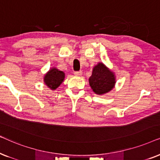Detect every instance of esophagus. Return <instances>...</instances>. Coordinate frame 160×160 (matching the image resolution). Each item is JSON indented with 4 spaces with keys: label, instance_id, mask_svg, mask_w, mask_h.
I'll list each match as a JSON object with an SVG mask.
<instances>
[{
    "label": "esophagus",
    "instance_id": "obj_1",
    "mask_svg": "<svg viewBox=\"0 0 160 160\" xmlns=\"http://www.w3.org/2000/svg\"><path fill=\"white\" fill-rule=\"evenodd\" d=\"M82 72L81 71H78V72H74V74L75 75L76 77H80L82 75Z\"/></svg>",
    "mask_w": 160,
    "mask_h": 160
}]
</instances>
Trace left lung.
Masks as SVG:
<instances>
[{"mask_svg":"<svg viewBox=\"0 0 160 160\" xmlns=\"http://www.w3.org/2000/svg\"><path fill=\"white\" fill-rule=\"evenodd\" d=\"M115 76L103 63H99L93 68L89 78V84L97 94H104L112 90L115 85Z\"/></svg>","mask_w":160,"mask_h":160,"instance_id":"1","label":"left lung"}]
</instances>
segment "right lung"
Here are the masks:
<instances>
[{
  "mask_svg": "<svg viewBox=\"0 0 160 160\" xmlns=\"http://www.w3.org/2000/svg\"><path fill=\"white\" fill-rule=\"evenodd\" d=\"M64 77V73L63 72L53 68L45 74L44 81L49 88L55 90L63 81Z\"/></svg>",
  "mask_w": 160,
  "mask_h": 160,
  "instance_id": "right-lung-1",
  "label": "right lung"
}]
</instances>
